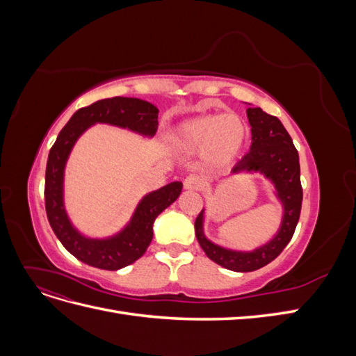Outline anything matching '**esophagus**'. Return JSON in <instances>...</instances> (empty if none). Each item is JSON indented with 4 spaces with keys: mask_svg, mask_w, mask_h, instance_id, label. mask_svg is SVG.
<instances>
[{
    "mask_svg": "<svg viewBox=\"0 0 356 356\" xmlns=\"http://www.w3.org/2000/svg\"><path fill=\"white\" fill-rule=\"evenodd\" d=\"M202 187V181L197 175H188L184 179V188L186 190H199Z\"/></svg>",
    "mask_w": 356,
    "mask_h": 356,
    "instance_id": "obj_1",
    "label": "esophagus"
}]
</instances>
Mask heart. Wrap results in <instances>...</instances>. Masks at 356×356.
<instances>
[{
  "label": "heart",
  "instance_id": "1",
  "mask_svg": "<svg viewBox=\"0 0 356 356\" xmlns=\"http://www.w3.org/2000/svg\"><path fill=\"white\" fill-rule=\"evenodd\" d=\"M250 129L236 113L203 114L182 122L172 132V143L187 152H200L202 166L217 170L229 166L248 141Z\"/></svg>",
  "mask_w": 356,
  "mask_h": 356
}]
</instances>
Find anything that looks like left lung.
I'll use <instances>...</instances> for the list:
<instances>
[{
	"label": "left lung",
	"mask_w": 356,
	"mask_h": 356,
	"mask_svg": "<svg viewBox=\"0 0 356 356\" xmlns=\"http://www.w3.org/2000/svg\"><path fill=\"white\" fill-rule=\"evenodd\" d=\"M248 120L251 124V148L236 166L233 174L239 172H260L270 179L276 190V196L284 207L281 229L275 238L251 252L225 250L207 239L203 233V212L197 215L195 229L196 238L204 254L233 272H254L272 263L284 251L293 238L300 218L303 188L300 182L298 153L286 129L277 117L264 113L261 108H248Z\"/></svg>",
	"instance_id": "1"
}]
</instances>
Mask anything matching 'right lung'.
I'll use <instances>...</instances> for the list:
<instances>
[{"mask_svg":"<svg viewBox=\"0 0 356 356\" xmlns=\"http://www.w3.org/2000/svg\"><path fill=\"white\" fill-rule=\"evenodd\" d=\"M157 117L159 110L156 106L143 99L122 96L101 99L74 113L50 148L44 186L47 218L60 243L80 261L104 270H118L135 263L152 243L153 224L159 213L181 195L182 182L174 181L148 193L139 202L132 220L120 233L108 239L86 238L74 229L63 204V170L75 141L95 123H106L144 136H154L159 124Z\"/></svg>","mask_w":356,"mask_h":356,"instance_id":"1","label":"right lung"}]
</instances>
